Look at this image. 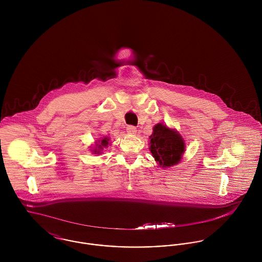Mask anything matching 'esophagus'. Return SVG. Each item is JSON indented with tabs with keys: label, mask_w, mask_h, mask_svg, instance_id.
I'll list each match as a JSON object with an SVG mask.
<instances>
[{
	"label": "esophagus",
	"mask_w": 262,
	"mask_h": 262,
	"mask_svg": "<svg viewBox=\"0 0 262 262\" xmlns=\"http://www.w3.org/2000/svg\"><path fill=\"white\" fill-rule=\"evenodd\" d=\"M126 130L129 134H136V132H137V128L135 126H132V125H129Z\"/></svg>",
	"instance_id": "obj_1"
}]
</instances>
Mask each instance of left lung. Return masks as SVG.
<instances>
[{
  "label": "left lung",
  "instance_id": "1",
  "mask_svg": "<svg viewBox=\"0 0 262 262\" xmlns=\"http://www.w3.org/2000/svg\"><path fill=\"white\" fill-rule=\"evenodd\" d=\"M149 149L159 165L169 167L181 161L185 142L179 133L159 123L154 126L150 136Z\"/></svg>",
  "mask_w": 262,
  "mask_h": 262
}]
</instances>
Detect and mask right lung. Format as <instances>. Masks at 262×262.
<instances>
[{"instance_id":"right-lung-1","label":"right lung","mask_w":262,"mask_h":262,"mask_svg":"<svg viewBox=\"0 0 262 262\" xmlns=\"http://www.w3.org/2000/svg\"><path fill=\"white\" fill-rule=\"evenodd\" d=\"M108 141H109V139H108V138H104V139L101 141V144H97V145L99 146V149H102V148H103V146H107V145H108V143H109ZM99 149H96L94 152L99 153V152H100V150Z\"/></svg>"}]
</instances>
